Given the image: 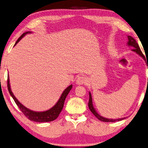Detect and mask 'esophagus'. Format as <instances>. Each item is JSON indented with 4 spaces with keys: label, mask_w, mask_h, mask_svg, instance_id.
Segmentation results:
<instances>
[{
    "label": "esophagus",
    "mask_w": 148,
    "mask_h": 148,
    "mask_svg": "<svg viewBox=\"0 0 148 148\" xmlns=\"http://www.w3.org/2000/svg\"><path fill=\"white\" fill-rule=\"evenodd\" d=\"M86 82V79L84 76H79L76 79V84L77 85H83Z\"/></svg>",
    "instance_id": "obj_1"
}]
</instances>
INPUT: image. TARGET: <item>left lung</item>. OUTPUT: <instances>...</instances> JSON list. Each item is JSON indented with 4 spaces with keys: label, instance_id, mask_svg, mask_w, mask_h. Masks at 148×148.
<instances>
[{
    "label": "left lung",
    "instance_id": "8db88e82",
    "mask_svg": "<svg viewBox=\"0 0 148 148\" xmlns=\"http://www.w3.org/2000/svg\"><path fill=\"white\" fill-rule=\"evenodd\" d=\"M127 40H128V41H127V45L128 47H132V48H133V49L132 50V51L135 52L136 53H137L138 56H141V57L143 58V60H145V57H144L143 54L142 53L141 49H140L139 46H138L137 42H136L135 40H134V38H133L132 36H127ZM147 69H148V67H147ZM88 108H89V109H90V110L91 111V112H92V114H93L98 119L100 120V121H101L115 122V121H121V120L125 119L126 118V117H123V118H119V119H108V118L103 117V116L100 115L99 113L97 112L96 110L95 109V108L93 106V103H92V95H91L90 92H89Z\"/></svg>",
    "mask_w": 148,
    "mask_h": 148
}]
</instances>
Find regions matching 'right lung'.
Returning <instances> with one entry per match:
<instances>
[{"instance_id":"1","label":"right lung","mask_w":148,"mask_h":148,"mask_svg":"<svg viewBox=\"0 0 148 148\" xmlns=\"http://www.w3.org/2000/svg\"><path fill=\"white\" fill-rule=\"evenodd\" d=\"M31 33H32V32H27L24 33L23 35H22L21 37L17 40V41L16 42L14 46H16V45H17V43L21 40L24 36H26L27 34H31ZM72 87H73L72 84L69 86L63 91V92L62 93L60 99H58V101H57V103H56L52 108H51L50 109H49V110H47L38 112V111H34V110H30V109L27 108V107H25V106L22 104L21 102L16 99V97L14 96V93L12 92V89H11L10 78H9V76H8V79H7V88H8L9 92H10V95L12 96L13 99H14V101L16 102V105H17L18 108H20V110H21L22 112H23V114H25V115L29 119L31 120V121H36V122H40V123L52 121L58 118V116H59L60 113L61 112V111L63 108L64 103L66 97V96L68 95V94L69 93V92H70V90H71V88H72Z\"/></svg>"}]
</instances>
